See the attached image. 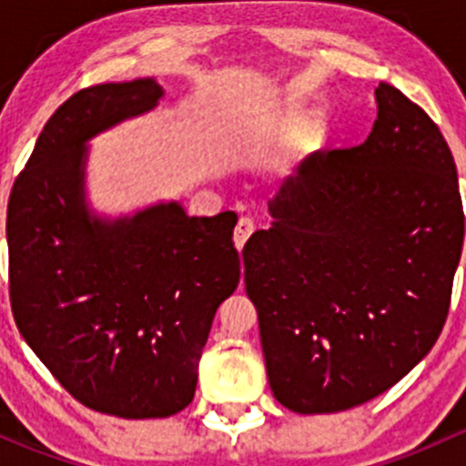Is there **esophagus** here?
Here are the masks:
<instances>
[{"mask_svg":"<svg viewBox=\"0 0 466 466\" xmlns=\"http://www.w3.org/2000/svg\"><path fill=\"white\" fill-rule=\"evenodd\" d=\"M252 232H255V223H252V218L243 216V218L237 223V228H234V246L241 250V248L246 246L248 238H250Z\"/></svg>","mask_w":466,"mask_h":466,"instance_id":"34e87169","label":"esophagus"}]
</instances>
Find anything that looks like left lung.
Here are the masks:
<instances>
[{
	"label": "left lung",
	"instance_id": "obj_1",
	"mask_svg": "<svg viewBox=\"0 0 466 466\" xmlns=\"http://www.w3.org/2000/svg\"><path fill=\"white\" fill-rule=\"evenodd\" d=\"M372 133L320 153L268 203L243 248L268 383L281 406H360L433 350L446 322L464 214L440 128L380 83Z\"/></svg>",
	"mask_w": 466,
	"mask_h": 466
}]
</instances>
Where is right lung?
I'll list each match as a JSON object with an SVG mask.
<instances>
[{
    "mask_svg": "<svg viewBox=\"0 0 466 466\" xmlns=\"http://www.w3.org/2000/svg\"><path fill=\"white\" fill-rule=\"evenodd\" d=\"M155 78L81 89L51 115L8 200V284L22 338L83 406L124 420L187 408L220 302L237 290V214L177 200L98 216L89 139L146 115Z\"/></svg>",
    "mask_w": 466,
    "mask_h": 466,
    "instance_id": "right-lung-1",
    "label": "right lung"
}]
</instances>
